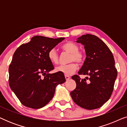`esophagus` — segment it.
Returning <instances> with one entry per match:
<instances>
[{
  "mask_svg": "<svg viewBox=\"0 0 127 127\" xmlns=\"http://www.w3.org/2000/svg\"><path fill=\"white\" fill-rule=\"evenodd\" d=\"M65 79H66V80H68L70 79V78L69 76H67V75H65Z\"/></svg>",
  "mask_w": 127,
  "mask_h": 127,
  "instance_id": "obj_1",
  "label": "esophagus"
}]
</instances>
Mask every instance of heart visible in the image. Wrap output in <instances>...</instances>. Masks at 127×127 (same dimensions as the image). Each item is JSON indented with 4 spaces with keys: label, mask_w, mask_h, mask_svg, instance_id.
<instances>
[{
    "label": "heart",
    "mask_w": 127,
    "mask_h": 127,
    "mask_svg": "<svg viewBox=\"0 0 127 127\" xmlns=\"http://www.w3.org/2000/svg\"><path fill=\"white\" fill-rule=\"evenodd\" d=\"M62 49L70 54V62L75 61L78 64L83 63L84 60V55L82 52L79 51V47L72 42H67L62 45ZM48 58L53 64H57L58 62V54L54 48H52L48 51ZM77 65L74 62L67 65H61L56 67L55 71L61 72L65 75H71L76 70Z\"/></svg>",
    "instance_id": "b5f03b06"
}]
</instances>
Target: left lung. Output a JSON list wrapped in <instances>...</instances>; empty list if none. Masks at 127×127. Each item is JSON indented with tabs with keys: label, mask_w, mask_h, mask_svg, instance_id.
<instances>
[{
	"label": "left lung",
	"mask_w": 127,
	"mask_h": 127,
	"mask_svg": "<svg viewBox=\"0 0 127 127\" xmlns=\"http://www.w3.org/2000/svg\"><path fill=\"white\" fill-rule=\"evenodd\" d=\"M76 41L84 45L86 54L78 74L88 77L80 79L78 75L73 76L72 79L76 81V87L70 95L82 108H99L110 98L117 76L113 55L107 45L95 35L84 34Z\"/></svg>",
	"instance_id": "obj_1"
}]
</instances>
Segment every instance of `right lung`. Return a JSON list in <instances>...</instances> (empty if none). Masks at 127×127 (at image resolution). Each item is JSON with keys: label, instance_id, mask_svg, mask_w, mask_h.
Segmentation results:
<instances>
[{"label": "right lung", "instance_id": "right-lung-1", "mask_svg": "<svg viewBox=\"0 0 127 127\" xmlns=\"http://www.w3.org/2000/svg\"><path fill=\"white\" fill-rule=\"evenodd\" d=\"M64 39L36 36L14 53L8 81L23 105L32 109L44 107L53 98L56 87L66 81L62 73H48L54 68L48 58V51Z\"/></svg>", "mask_w": 127, "mask_h": 127}]
</instances>
